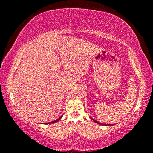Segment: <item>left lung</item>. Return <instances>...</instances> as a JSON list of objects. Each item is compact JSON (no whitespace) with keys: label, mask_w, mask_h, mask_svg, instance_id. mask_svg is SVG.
<instances>
[{"label":"left lung","mask_w":153,"mask_h":153,"mask_svg":"<svg viewBox=\"0 0 153 153\" xmlns=\"http://www.w3.org/2000/svg\"><path fill=\"white\" fill-rule=\"evenodd\" d=\"M92 120L94 121L95 123H97L100 124V125H102V126H111L110 124H109V125H108H108H106V124H104V123H100V122H98V121H96L95 120H94V119H92Z\"/></svg>","instance_id":"left-lung-1"}]
</instances>
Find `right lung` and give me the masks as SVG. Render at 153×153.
<instances>
[{
  "mask_svg": "<svg viewBox=\"0 0 153 153\" xmlns=\"http://www.w3.org/2000/svg\"><path fill=\"white\" fill-rule=\"evenodd\" d=\"M61 118V117H59V119H57V120H56L55 121H51V122H48V123H49V124H50V123H55V122H57V121L59 120H60V119Z\"/></svg>",
  "mask_w": 153,
  "mask_h": 153,
  "instance_id": "add662e5",
  "label": "right lung"
}]
</instances>
